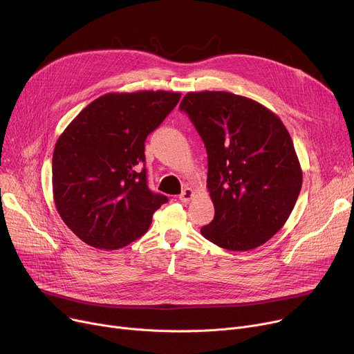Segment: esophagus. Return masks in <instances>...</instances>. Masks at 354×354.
Returning a JSON list of instances; mask_svg holds the SVG:
<instances>
[{
  "instance_id": "1",
  "label": "esophagus",
  "mask_w": 354,
  "mask_h": 354,
  "mask_svg": "<svg viewBox=\"0 0 354 354\" xmlns=\"http://www.w3.org/2000/svg\"><path fill=\"white\" fill-rule=\"evenodd\" d=\"M193 197H194V189L189 188V187H185V188L183 189V193L180 194V200H181L183 203H188Z\"/></svg>"
}]
</instances>
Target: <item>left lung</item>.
<instances>
[{
    "label": "left lung",
    "mask_w": 354,
    "mask_h": 354,
    "mask_svg": "<svg viewBox=\"0 0 354 354\" xmlns=\"http://www.w3.org/2000/svg\"><path fill=\"white\" fill-rule=\"evenodd\" d=\"M180 109L208 154L214 220L204 238L230 251L261 247L286 223L302 188V167L282 120L231 92H188Z\"/></svg>",
    "instance_id": "8db88e82"
}]
</instances>
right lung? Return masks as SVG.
<instances>
[{"instance_id":"right-lung-1","label":"right lung","mask_w":354,"mask_h":354,"mask_svg":"<svg viewBox=\"0 0 354 354\" xmlns=\"http://www.w3.org/2000/svg\"><path fill=\"white\" fill-rule=\"evenodd\" d=\"M181 97L178 92L106 93L64 130L52 157L53 201L64 223L88 245L118 250L142 236L167 203L147 187V136Z\"/></svg>"}]
</instances>
